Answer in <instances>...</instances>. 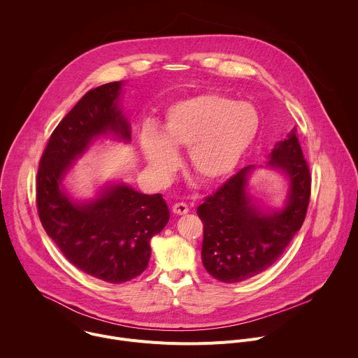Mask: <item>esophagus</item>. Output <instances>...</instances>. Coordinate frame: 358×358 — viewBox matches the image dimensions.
<instances>
[{
	"instance_id": "34e87169",
	"label": "esophagus",
	"mask_w": 358,
	"mask_h": 358,
	"mask_svg": "<svg viewBox=\"0 0 358 358\" xmlns=\"http://www.w3.org/2000/svg\"><path fill=\"white\" fill-rule=\"evenodd\" d=\"M188 211H189V208L185 202H177L173 206V213L177 215H185V214H188Z\"/></svg>"
}]
</instances>
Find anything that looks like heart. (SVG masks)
<instances>
[{"label": "heart", "mask_w": 358, "mask_h": 358, "mask_svg": "<svg viewBox=\"0 0 358 358\" xmlns=\"http://www.w3.org/2000/svg\"><path fill=\"white\" fill-rule=\"evenodd\" d=\"M258 115L245 101L201 93L177 101L166 115L163 131L147 124L140 150L150 173L166 178L178 163L177 150L188 148V166L203 182L229 177L258 133Z\"/></svg>", "instance_id": "heart-1"}]
</instances>
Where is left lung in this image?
I'll use <instances>...</instances> for the list:
<instances>
[{
  "label": "left lung",
  "instance_id": "left-lung-1",
  "mask_svg": "<svg viewBox=\"0 0 358 358\" xmlns=\"http://www.w3.org/2000/svg\"><path fill=\"white\" fill-rule=\"evenodd\" d=\"M265 167L282 173L287 194L280 208H264L249 192L257 170L248 166L196 208L203 224L201 259L215 279L236 283L272 266L300 229L310 199V171L293 129L278 141Z\"/></svg>",
  "mask_w": 358,
  "mask_h": 358
}]
</instances>
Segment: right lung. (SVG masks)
Masks as SVG:
<instances>
[{
  "instance_id": "right-lung-1",
  "label": "right lung",
  "mask_w": 358,
  "mask_h": 358,
  "mask_svg": "<svg viewBox=\"0 0 358 358\" xmlns=\"http://www.w3.org/2000/svg\"><path fill=\"white\" fill-rule=\"evenodd\" d=\"M123 82L89 90L50 136L39 162L36 207L48 236L82 272L123 283L148 265L150 239L170 220L162 194H141L123 181L100 187L90 199H75L64 185L72 164L100 137L131 140L120 108Z\"/></svg>"
}]
</instances>
